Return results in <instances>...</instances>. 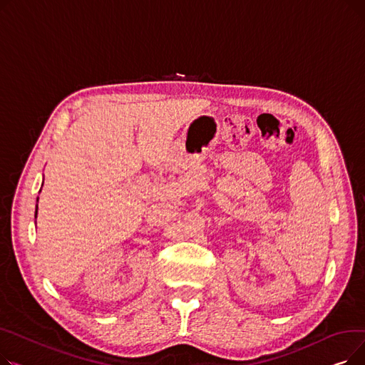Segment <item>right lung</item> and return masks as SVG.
Returning a JSON list of instances; mask_svg holds the SVG:
<instances>
[{"instance_id": "add662e5", "label": "right lung", "mask_w": 365, "mask_h": 365, "mask_svg": "<svg viewBox=\"0 0 365 365\" xmlns=\"http://www.w3.org/2000/svg\"><path fill=\"white\" fill-rule=\"evenodd\" d=\"M36 208H38V205H36ZM35 217H36V212H35Z\"/></svg>"}]
</instances>
